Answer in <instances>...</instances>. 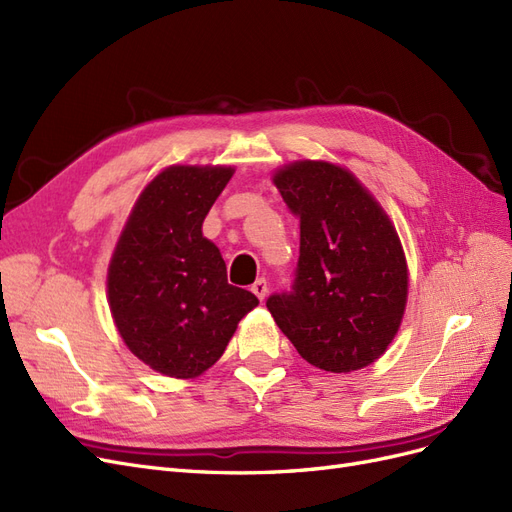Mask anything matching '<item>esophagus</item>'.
Here are the masks:
<instances>
[{"mask_svg": "<svg viewBox=\"0 0 512 512\" xmlns=\"http://www.w3.org/2000/svg\"><path fill=\"white\" fill-rule=\"evenodd\" d=\"M252 292L256 294V297L260 299V301H265V297H267V292H269V288H267V280H256L254 284H252Z\"/></svg>", "mask_w": 512, "mask_h": 512, "instance_id": "1", "label": "esophagus"}]
</instances>
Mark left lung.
Instances as JSON below:
<instances>
[{
    "label": "left lung",
    "mask_w": 512,
    "mask_h": 512,
    "mask_svg": "<svg viewBox=\"0 0 512 512\" xmlns=\"http://www.w3.org/2000/svg\"><path fill=\"white\" fill-rule=\"evenodd\" d=\"M301 222L290 294L267 301L307 363L348 374L389 350L408 303L410 273L393 220L352 170L297 160L271 175Z\"/></svg>",
    "instance_id": "8db88e82"
}]
</instances>
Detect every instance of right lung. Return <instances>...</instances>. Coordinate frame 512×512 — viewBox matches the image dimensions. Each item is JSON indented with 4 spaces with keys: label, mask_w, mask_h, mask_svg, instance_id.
I'll use <instances>...</instances> for the list:
<instances>
[{
    "label": "right lung",
    "mask_w": 512,
    "mask_h": 512,
    "mask_svg": "<svg viewBox=\"0 0 512 512\" xmlns=\"http://www.w3.org/2000/svg\"><path fill=\"white\" fill-rule=\"evenodd\" d=\"M235 175L228 164H173L153 177L108 262L106 299L123 344L153 371L192 380L218 363L237 324L258 305L230 286L209 209Z\"/></svg>",
    "instance_id": "obj_1"
}]
</instances>
